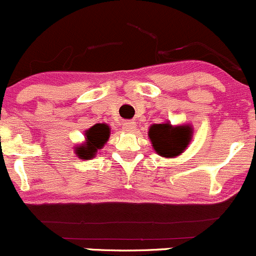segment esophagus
<instances>
[{"label": "esophagus", "mask_w": 256, "mask_h": 256, "mask_svg": "<svg viewBox=\"0 0 256 256\" xmlns=\"http://www.w3.org/2000/svg\"><path fill=\"white\" fill-rule=\"evenodd\" d=\"M134 128H136V123L132 122V120H127V122L123 123V129H124L126 132H129V133H130V132L134 130Z\"/></svg>", "instance_id": "34e87169"}]
</instances>
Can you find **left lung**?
<instances>
[{
  "label": "left lung",
  "instance_id": "8db88e82",
  "mask_svg": "<svg viewBox=\"0 0 256 256\" xmlns=\"http://www.w3.org/2000/svg\"><path fill=\"white\" fill-rule=\"evenodd\" d=\"M192 134L190 126L173 127L170 123L153 124L148 132L154 150L164 158H173L183 153L192 140Z\"/></svg>",
  "mask_w": 256,
  "mask_h": 256
}]
</instances>
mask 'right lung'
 I'll use <instances>...</instances> for the list:
<instances>
[{
	"label": "right lung",
	"mask_w": 256,
	"mask_h": 256,
	"mask_svg": "<svg viewBox=\"0 0 256 256\" xmlns=\"http://www.w3.org/2000/svg\"><path fill=\"white\" fill-rule=\"evenodd\" d=\"M86 143L76 146V154L80 159H90L96 156V152L104 146L110 138L108 126H94L86 132Z\"/></svg>",
	"instance_id": "right-lung-1"
}]
</instances>
